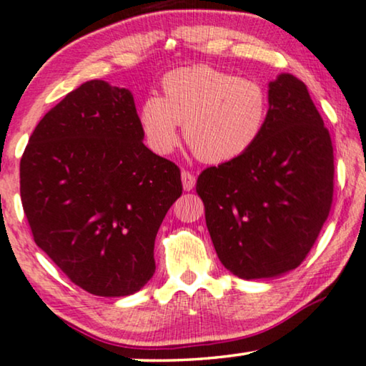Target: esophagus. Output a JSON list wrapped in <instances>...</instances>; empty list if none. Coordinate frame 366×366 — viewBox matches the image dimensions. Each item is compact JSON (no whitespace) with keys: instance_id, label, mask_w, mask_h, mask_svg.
I'll return each instance as SVG.
<instances>
[{"instance_id":"1","label":"esophagus","mask_w":366,"mask_h":366,"mask_svg":"<svg viewBox=\"0 0 366 366\" xmlns=\"http://www.w3.org/2000/svg\"><path fill=\"white\" fill-rule=\"evenodd\" d=\"M181 179H182V185L185 190H192L194 185H195V176L192 172L189 171H182L181 172Z\"/></svg>"}]
</instances>
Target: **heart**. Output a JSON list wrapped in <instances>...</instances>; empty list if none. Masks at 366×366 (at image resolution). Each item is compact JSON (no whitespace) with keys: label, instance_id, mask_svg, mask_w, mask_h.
Instances as JSON below:
<instances>
[{"label":"heart","instance_id":"1","mask_svg":"<svg viewBox=\"0 0 366 366\" xmlns=\"http://www.w3.org/2000/svg\"><path fill=\"white\" fill-rule=\"evenodd\" d=\"M161 97L142 101L137 119L147 146L166 156L177 146L179 124L200 161L222 164L244 156L264 136L269 89L207 64L179 68L161 81Z\"/></svg>","mask_w":366,"mask_h":366}]
</instances>
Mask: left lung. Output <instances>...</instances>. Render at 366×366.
Masks as SVG:
<instances>
[{
	"mask_svg": "<svg viewBox=\"0 0 366 366\" xmlns=\"http://www.w3.org/2000/svg\"><path fill=\"white\" fill-rule=\"evenodd\" d=\"M264 136L244 156L197 179L219 260L245 280L297 269L315 244L333 197V146L307 86L293 74L269 84Z\"/></svg>",
	"mask_w": 366,
	"mask_h": 366,
	"instance_id": "1",
	"label": "left lung"
}]
</instances>
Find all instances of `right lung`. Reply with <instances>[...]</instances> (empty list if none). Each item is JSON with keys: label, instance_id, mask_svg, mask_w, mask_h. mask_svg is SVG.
<instances>
[{"label": "right lung", "instance_id": "obj_1", "mask_svg": "<svg viewBox=\"0 0 366 366\" xmlns=\"http://www.w3.org/2000/svg\"><path fill=\"white\" fill-rule=\"evenodd\" d=\"M142 141L131 91L92 79L46 112L19 164L36 245L92 295L151 280L157 230L182 194L179 167Z\"/></svg>", "mask_w": 366, "mask_h": 366}]
</instances>
